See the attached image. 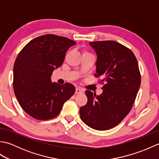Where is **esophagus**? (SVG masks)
<instances>
[{"instance_id": "34e87169", "label": "esophagus", "mask_w": 159, "mask_h": 159, "mask_svg": "<svg viewBox=\"0 0 159 159\" xmlns=\"http://www.w3.org/2000/svg\"><path fill=\"white\" fill-rule=\"evenodd\" d=\"M75 93L76 94H80V93H83V90L82 89L79 88V87H76V91H75Z\"/></svg>"}]
</instances>
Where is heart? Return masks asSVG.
Wrapping results in <instances>:
<instances>
[{"instance_id":"obj_1","label":"heart","mask_w":159,"mask_h":159,"mask_svg":"<svg viewBox=\"0 0 159 159\" xmlns=\"http://www.w3.org/2000/svg\"><path fill=\"white\" fill-rule=\"evenodd\" d=\"M84 53H87V52H84Z\"/></svg>"}]
</instances>
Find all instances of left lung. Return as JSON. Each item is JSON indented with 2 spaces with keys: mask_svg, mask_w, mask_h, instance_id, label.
<instances>
[{
  "mask_svg": "<svg viewBox=\"0 0 159 159\" xmlns=\"http://www.w3.org/2000/svg\"><path fill=\"white\" fill-rule=\"evenodd\" d=\"M97 55L95 76H102V93L85 91L87 102L80 109L82 121L90 128L105 130L119 124L132 109L141 85L134 53L115 41L89 42Z\"/></svg>",
  "mask_w": 159,
  "mask_h": 159,
  "instance_id": "obj_1",
  "label": "left lung"
}]
</instances>
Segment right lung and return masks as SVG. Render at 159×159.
<instances>
[{
	"mask_svg": "<svg viewBox=\"0 0 159 159\" xmlns=\"http://www.w3.org/2000/svg\"><path fill=\"white\" fill-rule=\"evenodd\" d=\"M76 42L65 37L47 34L29 42L18 54L13 66V87L22 109L36 120L58 116L63 104L75 93L70 83H52L51 75Z\"/></svg>",
	"mask_w": 159,
	"mask_h": 159,
	"instance_id": "obj_1",
	"label": "right lung"
}]
</instances>
